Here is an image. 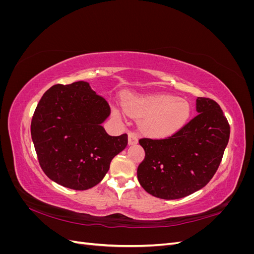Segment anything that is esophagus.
Instances as JSON below:
<instances>
[{
    "label": "esophagus",
    "instance_id": "obj_1",
    "mask_svg": "<svg viewBox=\"0 0 254 254\" xmlns=\"http://www.w3.org/2000/svg\"><path fill=\"white\" fill-rule=\"evenodd\" d=\"M128 143L129 145H133L137 143V135L134 132H129L128 134Z\"/></svg>",
    "mask_w": 254,
    "mask_h": 254
}]
</instances>
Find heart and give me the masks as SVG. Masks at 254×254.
I'll return each instance as SVG.
<instances>
[{"mask_svg": "<svg viewBox=\"0 0 254 254\" xmlns=\"http://www.w3.org/2000/svg\"><path fill=\"white\" fill-rule=\"evenodd\" d=\"M128 113L143 117V127L152 134L172 133L182 127L190 117V105L172 95L131 97L125 105Z\"/></svg>", "mask_w": 254, "mask_h": 254, "instance_id": "1", "label": "heart"}]
</instances>
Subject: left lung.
<instances>
[{"instance_id": "8db88e82", "label": "left lung", "mask_w": 254, "mask_h": 254, "mask_svg": "<svg viewBox=\"0 0 254 254\" xmlns=\"http://www.w3.org/2000/svg\"><path fill=\"white\" fill-rule=\"evenodd\" d=\"M198 114L170 136L142 137L145 158L137 180L148 194L179 199L205 187L217 172L230 137V125L220 106L198 97Z\"/></svg>"}]
</instances>
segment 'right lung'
<instances>
[{
    "mask_svg": "<svg viewBox=\"0 0 254 254\" xmlns=\"http://www.w3.org/2000/svg\"><path fill=\"white\" fill-rule=\"evenodd\" d=\"M110 112L108 102L88 82L55 84L45 92L30 133L39 164L51 180L76 190L103 180L111 160L128 144L126 133L111 136L101 125Z\"/></svg>",
    "mask_w": 254,
    "mask_h": 254,
    "instance_id": "right-lung-1",
    "label": "right lung"
}]
</instances>
